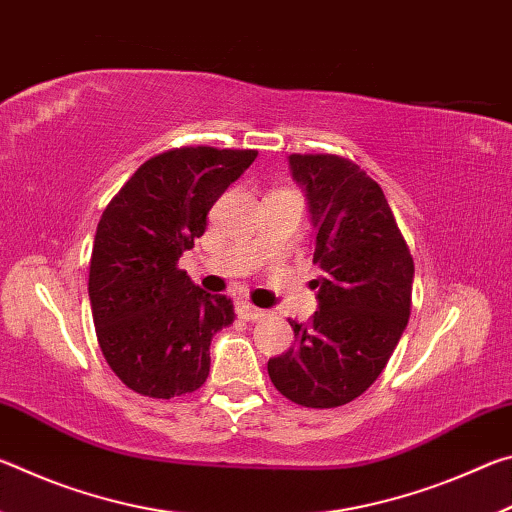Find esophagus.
Listing matches in <instances>:
<instances>
[{"instance_id":"esophagus-1","label":"esophagus","mask_w":512,"mask_h":512,"mask_svg":"<svg viewBox=\"0 0 512 512\" xmlns=\"http://www.w3.org/2000/svg\"><path fill=\"white\" fill-rule=\"evenodd\" d=\"M237 311H239V316L244 318V320H262V318L268 316L264 309H257L253 305H248V302H239Z\"/></svg>"}]
</instances>
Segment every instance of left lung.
Returning a JSON list of instances; mask_svg holds the SVG:
<instances>
[{"instance_id":"8db88e82","label":"left lung","mask_w":512,"mask_h":512,"mask_svg":"<svg viewBox=\"0 0 512 512\" xmlns=\"http://www.w3.org/2000/svg\"><path fill=\"white\" fill-rule=\"evenodd\" d=\"M314 225L318 309L289 320L296 345L268 359V377L287 400L334 409L368 391L411 314L413 257L381 187L339 155H289Z\"/></svg>"}]
</instances>
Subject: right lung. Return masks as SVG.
<instances>
[{"instance_id": "right-lung-1", "label": "right lung", "mask_w": 512, "mask_h": 512, "mask_svg": "<svg viewBox=\"0 0 512 512\" xmlns=\"http://www.w3.org/2000/svg\"><path fill=\"white\" fill-rule=\"evenodd\" d=\"M257 151L183 146L146 160L101 214L90 259L99 348L131 391L171 400L210 375V343L235 307L178 268L207 212Z\"/></svg>"}]
</instances>
